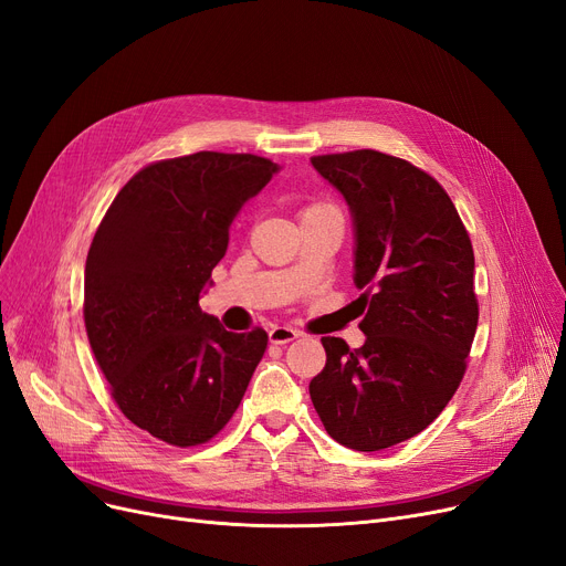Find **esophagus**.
Instances as JSON below:
<instances>
[{"instance_id":"obj_1","label":"esophagus","mask_w":566,"mask_h":566,"mask_svg":"<svg viewBox=\"0 0 566 566\" xmlns=\"http://www.w3.org/2000/svg\"><path fill=\"white\" fill-rule=\"evenodd\" d=\"M298 337H301L298 331L286 328V326H275V328H270V333H268L270 344H289V342L298 339Z\"/></svg>"}]
</instances>
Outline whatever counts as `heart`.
I'll return each mask as SVG.
<instances>
[{
  "label": "heart",
  "instance_id": "1",
  "mask_svg": "<svg viewBox=\"0 0 566 566\" xmlns=\"http://www.w3.org/2000/svg\"><path fill=\"white\" fill-rule=\"evenodd\" d=\"M326 206H316V208H312V210H324Z\"/></svg>",
  "mask_w": 566,
  "mask_h": 566
}]
</instances>
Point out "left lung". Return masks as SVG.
Returning a JSON list of instances; mask_svg holds the SVG:
<instances>
[{"label":"left lung","instance_id":"1","mask_svg":"<svg viewBox=\"0 0 566 566\" xmlns=\"http://www.w3.org/2000/svg\"><path fill=\"white\" fill-rule=\"evenodd\" d=\"M312 166L352 212L365 344L322 337L310 398L337 444L381 451L426 430L462 381L479 324L472 242L449 193L405 159L356 150Z\"/></svg>","mask_w":566,"mask_h":566}]
</instances>
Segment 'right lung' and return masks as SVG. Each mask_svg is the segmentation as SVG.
Instances as JSON below:
<instances>
[{"label":"right lung","instance_id":"obj_1","mask_svg":"<svg viewBox=\"0 0 566 566\" xmlns=\"http://www.w3.org/2000/svg\"><path fill=\"white\" fill-rule=\"evenodd\" d=\"M277 164L196 153L145 166L119 189L85 263V328L122 413L174 447H196L238 409L268 347L199 307L242 206Z\"/></svg>","mask_w":566,"mask_h":566}]
</instances>
